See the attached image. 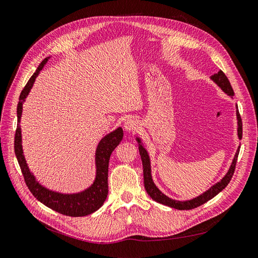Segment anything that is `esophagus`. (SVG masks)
<instances>
[{
	"instance_id": "obj_1",
	"label": "esophagus",
	"mask_w": 258,
	"mask_h": 258,
	"mask_svg": "<svg viewBox=\"0 0 258 258\" xmlns=\"http://www.w3.org/2000/svg\"><path fill=\"white\" fill-rule=\"evenodd\" d=\"M140 127V123H138L137 120H134V118H128L124 122V130L126 132H135Z\"/></svg>"
}]
</instances>
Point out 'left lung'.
Segmentation results:
<instances>
[{
  "label": "left lung",
  "mask_w": 258,
  "mask_h": 258,
  "mask_svg": "<svg viewBox=\"0 0 258 258\" xmlns=\"http://www.w3.org/2000/svg\"><path fill=\"white\" fill-rule=\"evenodd\" d=\"M210 79L224 92V94H227L231 99H233V96H234L233 89H232V87H231L229 79L227 78L226 75H224V73L222 71H219L217 74L211 76ZM235 109H236L235 114H236V121H237V137H239V140H241L242 138V120H241V116L239 113V110H237V104H235ZM136 142L138 144V149H140V154H141V158L143 161L144 184H145V188H146L148 195L157 203H160L162 205H166V206L179 209V210L193 209V208L201 206V205L207 203L209 200H211V198H214L216 195L219 194L221 190L228 185L231 179H232L233 173H234L237 156H239L240 146H241V144H240L239 147H237V149H236V153L233 157V160H232V162H231V166L228 170V172L224 174V176L219 182L215 183L214 185H211L207 190H205L204 193L192 198V200L176 201V200H173V198H170L166 194H163L161 190L156 186V184L153 180V175H151V163H150V157H149L148 151L146 148H145L141 137L137 136Z\"/></svg>",
  "instance_id": "left-lung-1"
}]
</instances>
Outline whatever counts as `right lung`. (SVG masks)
I'll use <instances>...</instances> for the list:
<instances>
[{"mask_svg": "<svg viewBox=\"0 0 258 258\" xmlns=\"http://www.w3.org/2000/svg\"><path fill=\"white\" fill-rule=\"evenodd\" d=\"M51 56L45 57L44 60L39 64L34 75L30 77L28 83L26 84L25 88L19 96V102L17 104V128L15 134V155L19 167L24 175L26 184L37 200L42 203L45 206L53 209L62 215L71 217H84L95 213L96 210L100 208L105 198L108 196V170H109V160L112 154L118 144L121 143L123 138V130L118 126L114 131L110 132L109 134L103 136L100 142L98 143L96 153H95V166H96V175L95 180L90 186L85 188L82 192L78 193H60L55 190L49 189L43 186L42 184L37 180L35 174L31 172L27 161L24 155L23 149V138H22V128L21 120L23 114V104L28 97L29 92L35 84V81L39 73L48 63Z\"/></svg>", "mask_w": 258, "mask_h": 258, "instance_id": "add662e5", "label": "right lung"}]
</instances>
